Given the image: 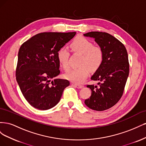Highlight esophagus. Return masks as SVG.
<instances>
[{
	"label": "esophagus",
	"instance_id": "1",
	"mask_svg": "<svg viewBox=\"0 0 146 146\" xmlns=\"http://www.w3.org/2000/svg\"><path fill=\"white\" fill-rule=\"evenodd\" d=\"M72 85L75 86L76 87H77V88H78V89H81V88H83L84 86L83 85H77V84H76V83H72Z\"/></svg>",
	"mask_w": 146,
	"mask_h": 146
}]
</instances>
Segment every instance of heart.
<instances>
[{
	"label": "heart",
	"instance_id": "1",
	"mask_svg": "<svg viewBox=\"0 0 146 146\" xmlns=\"http://www.w3.org/2000/svg\"><path fill=\"white\" fill-rule=\"evenodd\" d=\"M71 50L82 55L80 61L82 67L73 69L66 74L68 80L76 83H81L89 74V68L94 71L102 63L104 53L101 48L94 46L89 39L83 36H77L70 44ZM69 53L64 48H61L58 52V61L63 68L68 71L69 69Z\"/></svg>",
	"mask_w": 146,
	"mask_h": 146
}]
</instances>
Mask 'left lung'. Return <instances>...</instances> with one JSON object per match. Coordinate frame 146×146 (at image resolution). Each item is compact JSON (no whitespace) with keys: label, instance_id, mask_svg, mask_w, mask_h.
<instances>
[{"label":"left lung","instance_id":"obj_1","mask_svg":"<svg viewBox=\"0 0 146 146\" xmlns=\"http://www.w3.org/2000/svg\"><path fill=\"white\" fill-rule=\"evenodd\" d=\"M83 35L94 38L104 53L102 63L91 77L99 81L98 85L87 86L91 96L85 104L93 110L104 111L112 107L122 96L129 74L128 54L123 44L107 33L91 32Z\"/></svg>","mask_w":146,"mask_h":146}]
</instances>
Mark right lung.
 Segmentation results:
<instances>
[{
	"instance_id": "add662e5",
	"label": "right lung",
	"mask_w": 146,
	"mask_h": 146,
	"mask_svg": "<svg viewBox=\"0 0 146 146\" xmlns=\"http://www.w3.org/2000/svg\"><path fill=\"white\" fill-rule=\"evenodd\" d=\"M76 32H44L24 42L18 52L16 80L25 99L33 107L46 110L59 102L67 80L52 78L60 73L58 52ZM51 82V83L50 82Z\"/></svg>"
}]
</instances>
